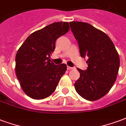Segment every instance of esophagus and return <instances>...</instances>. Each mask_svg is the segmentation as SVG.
Wrapping results in <instances>:
<instances>
[{"label": "esophagus", "mask_w": 126, "mask_h": 126, "mask_svg": "<svg viewBox=\"0 0 126 126\" xmlns=\"http://www.w3.org/2000/svg\"><path fill=\"white\" fill-rule=\"evenodd\" d=\"M67 69L68 70H71V69H73V67H69V66H67Z\"/></svg>", "instance_id": "34e87169"}]
</instances>
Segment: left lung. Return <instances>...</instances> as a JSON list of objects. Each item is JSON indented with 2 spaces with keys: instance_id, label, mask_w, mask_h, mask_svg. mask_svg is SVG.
Masks as SVG:
<instances>
[{
  "instance_id": "obj_1",
  "label": "left lung",
  "mask_w": 126,
  "mask_h": 126,
  "mask_svg": "<svg viewBox=\"0 0 126 126\" xmlns=\"http://www.w3.org/2000/svg\"><path fill=\"white\" fill-rule=\"evenodd\" d=\"M71 30L79 45L81 57H88V67L77 68L80 77L75 81L77 94L89 101L101 98L112 87L120 67V57L108 35L89 23L73 21Z\"/></svg>"
}]
</instances>
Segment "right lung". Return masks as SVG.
Returning a JSON list of instances; mask_svg holds the SVG:
<instances>
[{
    "label": "right lung",
    "mask_w": 126,
    "mask_h": 126,
    "mask_svg": "<svg viewBox=\"0 0 126 126\" xmlns=\"http://www.w3.org/2000/svg\"><path fill=\"white\" fill-rule=\"evenodd\" d=\"M69 30L68 22L52 23L30 34L18 49L16 75L21 88L30 97L41 99L55 92L67 65H55L49 58L55 49L56 40Z\"/></svg>",
    "instance_id": "add662e5"
}]
</instances>
